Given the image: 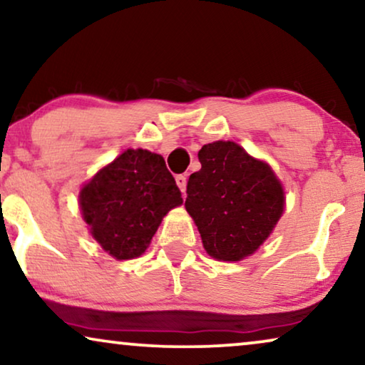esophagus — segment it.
I'll return each mask as SVG.
<instances>
[{
	"mask_svg": "<svg viewBox=\"0 0 365 365\" xmlns=\"http://www.w3.org/2000/svg\"><path fill=\"white\" fill-rule=\"evenodd\" d=\"M186 182H187V178L184 176V174H179V176H176V184H178V187L181 189V192L186 191Z\"/></svg>",
	"mask_w": 365,
	"mask_h": 365,
	"instance_id": "obj_1",
	"label": "esophagus"
}]
</instances>
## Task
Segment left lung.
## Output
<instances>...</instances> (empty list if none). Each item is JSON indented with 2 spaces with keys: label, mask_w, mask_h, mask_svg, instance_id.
Wrapping results in <instances>:
<instances>
[{
  "label": "left lung",
  "mask_w": 365,
  "mask_h": 365,
  "mask_svg": "<svg viewBox=\"0 0 365 365\" xmlns=\"http://www.w3.org/2000/svg\"><path fill=\"white\" fill-rule=\"evenodd\" d=\"M197 158L201 169L187 181V212L209 256L241 261L266 241L281 217V182L266 163L232 141L204 144Z\"/></svg>",
  "instance_id": "1"
}]
</instances>
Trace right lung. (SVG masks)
Instances as JSON below:
<instances>
[{
	"label": "right lung",
	"mask_w": 365,
	"mask_h": 365,
	"mask_svg": "<svg viewBox=\"0 0 365 365\" xmlns=\"http://www.w3.org/2000/svg\"><path fill=\"white\" fill-rule=\"evenodd\" d=\"M181 202L163 156L146 149L124 151L79 194L93 237L116 259L141 256L163 217Z\"/></svg>",
	"instance_id": "1"
}]
</instances>
